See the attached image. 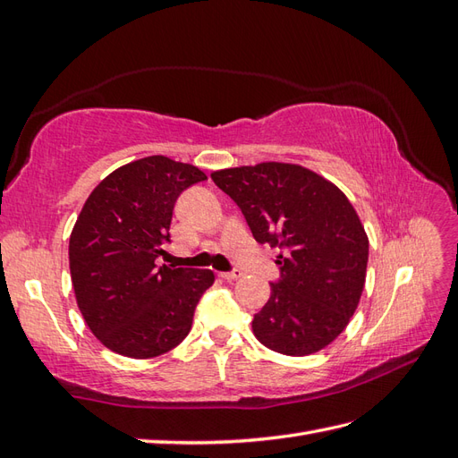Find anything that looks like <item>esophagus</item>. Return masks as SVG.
<instances>
[{"mask_svg":"<svg viewBox=\"0 0 458 458\" xmlns=\"http://www.w3.org/2000/svg\"><path fill=\"white\" fill-rule=\"evenodd\" d=\"M220 277L226 281H236L242 277V273L240 271H225V273H220Z\"/></svg>","mask_w":458,"mask_h":458,"instance_id":"esophagus-1","label":"esophagus"}]
</instances>
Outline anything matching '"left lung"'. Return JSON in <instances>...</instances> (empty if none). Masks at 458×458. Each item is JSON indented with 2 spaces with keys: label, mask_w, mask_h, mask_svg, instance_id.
Segmentation results:
<instances>
[{
  "label": "left lung",
  "mask_w": 458,
  "mask_h": 458,
  "mask_svg": "<svg viewBox=\"0 0 458 458\" xmlns=\"http://www.w3.org/2000/svg\"><path fill=\"white\" fill-rule=\"evenodd\" d=\"M236 203L255 242L279 248V281L253 316V334L302 357L344 332L365 286L369 238L347 197L294 164L265 162L210 175Z\"/></svg>",
  "instance_id": "left-lung-1"
}]
</instances>
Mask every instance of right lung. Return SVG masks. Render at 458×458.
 Masks as SVG:
<instances>
[{
	"instance_id": "add662e5",
	"label": "right lung",
	"mask_w": 458,
	"mask_h": 458,
	"mask_svg": "<svg viewBox=\"0 0 458 458\" xmlns=\"http://www.w3.org/2000/svg\"><path fill=\"white\" fill-rule=\"evenodd\" d=\"M205 179L195 165L150 156L114 169L85 200L70 236L72 284L85 324L114 353L150 359L187 337L215 273L157 258L177 197Z\"/></svg>"
}]
</instances>
